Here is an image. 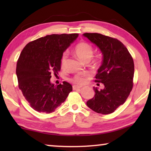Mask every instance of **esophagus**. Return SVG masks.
<instances>
[{"label":"esophagus","mask_w":151,"mask_h":151,"mask_svg":"<svg viewBox=\"0 0 151 151\" xmlns=\"http://www.w3.org/2000/svg\"><path fill=\"white\" fill-rule=\"evenodd\" d=\"M73 90H79L80 89V86H76V85H73Z\"/></svg>","instance_id":"esophagus-1"}]
</instances>
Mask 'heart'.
Masks as SVG:
<instances>
[{
    "label": "heart",
    "instance_id": "1",
    "mask_svg": "<svg viewBox=\"0 0 151 151\" xmlns=\"http://www.w3.org/2000/svg\"><path fill=\"white\" fill-rule=\"evenodd\" d=\"M74 52H75L76 56L82 61H89L93 54V48L89 43L86 42H80L76 45L75 48H74ZM66 58H67L66 53H64L62 55L60 60V65L62 67L65 66ZM71 81L78 84H83L85 83L84 78L80 76H74L71 79Z\"/></svg>",
    "mask_w": 151,
    "mask_h": 151
}]
</instances>
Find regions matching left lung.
Here are the masks:
<instances>
[{"mask_svg":"<svg viewBox=\"0 0 151 151\" xmlns=\"http://www.w3.org/2000/svg\"><path fill=\"white\" fill-rule=\"evenodd\" d=\"M83 36L100 49L103 57L95 82L104 84V88L93 87L95 96L86 105L98 113L110 114L125 102L133 88V58L117 39L98 33H85Z\"/></svg>","mask_w":151,"mask_h":151,"instance_id":"8db88e82","label":"left lung"}]
</instances>
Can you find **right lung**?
Masks as SVG:
<instances>
[{
  "mask_svg": "<svg viewBox=\"0 0 151 151\" xmlns=\"http://www.w3.org/2000/svg\"><path fill=\"white\" fill-rule=\"evenodd\" d=\"M78 36V34L47 35L29 42L22 49L16 65L18 87L35 111L53 112L73 90L69 82L54 85L50 78L52 73H58L63 52Z\"/></svg>",
  "mask_w": 151,
  "mask_h": 151,
  "instance_id": "obj_1",
  "label": "right lung"
}]
</instances>
